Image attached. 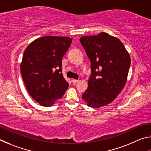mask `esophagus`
I'll return each instance as SVG.
<instances>
[{"mask_svg": "<svg viewBox=\"0 0 151 151\" xmlns=\"http://www.w3.org/2000/svg\"><path fill=\"white\" fill-rule=\"evenodd\" d=\"M78 81H79V80H74V79H73V80H72V83H73V84H76V83L78 82Z\"/></svg>", "mask_w": 151, "mask_h": 151, "instance_id": "esophagus-1", "label": "esophagus"}]
</instances>
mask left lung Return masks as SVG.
I'll return each mask as SVG.
<instances>
[{"instance_id": "obj_1", "label": "left lung", "mask_w": 151, "mask_h": 151, "mask_svg": "<svg viewBox=\"0 0 151 151\" xmlns=\"http://www.w3.org/2000/svg\"><path fill=\"white\" fill-rule=\"evenodd\" d=\"M80 41L90 60L91 71L82 99L90 107L105 106L112 102L125 86L130 56L122 42L107 33L83 36Z\"/></svg>"}]
</instances>
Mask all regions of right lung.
<instances>
[{"label":"right lung","mask_w":151,"mask_h":151,"mask_svg":"<svg viewBox=\"0 0 151 151\" xmlns=\"http://www.w3.org/2000/svg\"><path fill=\"white\" fill-rule=\"evenodd\" d=\"M71 41L69 37L44 36L29 44L24 52L21 75L29 94L42 106H52L68 88L62 60Z\"/></svg>","instance_id":"obj_1"}]
</instances>
